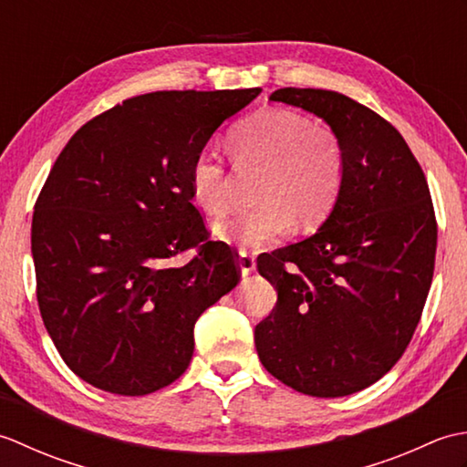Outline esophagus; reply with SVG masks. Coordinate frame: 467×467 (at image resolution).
<instances>
[{"mask_svg":"<svg viewBox=\"0 0 467 467\" xmlns=\"http://www.w3.org/2000/svg\"><path fill=\"white\" fill-rule=\"evenodd\" d=\"M239 266H241L243 276H249V275L254 271V266H256L254 256H253L251 253L241 251V253H239Z\"/></svg>","mask_w":467,"mask_h":467,"instance_id":"34e87169","label":"esophagus"}]
</instances>
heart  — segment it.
Here are the masks:
<instances>
[{
  "label": "heart",
  "mask_w": 467,
  "mask_h": 467,
  "mask_svg": "<svg viewBox=\"0 0 467 467\" xmlns=\"http://www.w3.org/2000/svg\"><path fill=\"white\" fill-rule=\"evenodd\" d=\"M234 158L261 164L254 198L246 208L216 224L221 239L241 249L275 243L291 223L309 228L331 213L345 181L343 144L329 128L313 126L306 116L266 108L246 118L231 136ZM191 192L206 214L223 216L231 208L226 166L214 154L201 152L191 166Z\"/></svg>",
  "instance_id": "b5f03b06"
}]
</instances>
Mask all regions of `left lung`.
<instances>
[{
  "label": "left lung",
  "mask_w": 467,
  "mask_h": 467,
  "mask_svg": "<svg viewBox=\"0 0 467 467\" xmlns=\"http://www.w3.org/2000/svg\"><path fill=\"white\" fill-rule=\"evenodd\" d=\"M271 100L323 118L347 166L319 233L256 259L279 293L256 353L295 391L343 398L379 381L421 319L438 246L430 186L395 126L349 96L281 88Z\"/></svg>",
  "instance_id": "8db88e82"
}]
</instances>
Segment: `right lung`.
<instances>
[{
    "label": "right lung",
    "mask_w": 467,
    "mask_h": 467,
    "mask_svg": "<svg viewBox=\"0 0 467 467\" xmlns=\"http://www.w3.org/2000/svg\"><path fill=\"white\" fill-rule=\"evenodd\" d=\"M259 94L128 98L86 122L49 171L32 221L36 296L57 353L98 389L146 395L176 381L198 317L241 281L234 251L211 241L192 204L191 166Z\"/></svg>",
    "instance_id": "obj_1"
}]
</instances>
